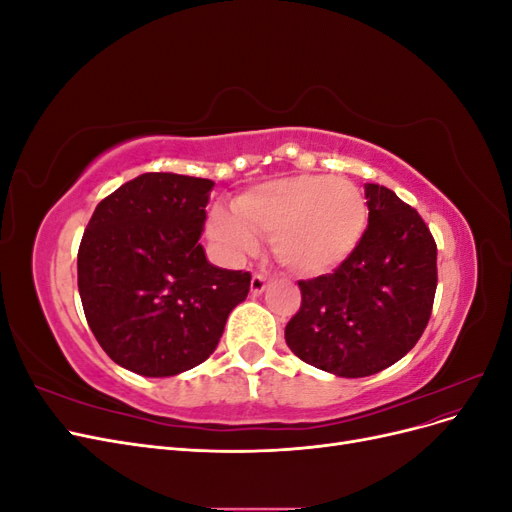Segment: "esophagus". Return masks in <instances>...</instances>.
Segmentation results:
<instances>
[{
  "label": "esophagus",
  "instance_id": "esophagus-1",
  "mask_svg": "<svg viewBox=\"0 0 512 512\" xmlns=\"http://www.w3.org/2000/svg\"><path fill=\"white\" fill-rule=\"evenodd\" d=\"M250 288H252V292H254V294H260L262 290L267 288V275H265V273H254V275H252V284H250Z\"/></svg>",
  "mask_w": 512,
  "mask_h": 512
}]
</instances>
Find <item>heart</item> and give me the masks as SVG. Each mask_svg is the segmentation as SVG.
<instances>
[{
  "label": "heart",
  "mask_w": 512,
  "mask_h": 512,
  "mask_svg": "<svg viewBox=\"0 0 512 512\" xmlns=\"http://www.w3.org/2000/svg\"><path fill=\"white\" fill-rule=\"evenodd\" d=\"M235 213L211 211L209 235L228 254L256 250L260 235H271L275 256L286 267L327 273L356 250L365 226L367 205L361 190L346 179L294 175L258 183L237 196Z\"/></svg>",
  "instance_id": "b5f03b06"
}]
</instances>
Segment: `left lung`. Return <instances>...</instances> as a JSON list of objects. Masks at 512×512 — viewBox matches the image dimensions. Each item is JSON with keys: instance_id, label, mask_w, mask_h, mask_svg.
Here are the masks:
<instances>
[{"instance_id": "1", "label": "left lung", "mask_w": 512, "mask_h": 512, "mask_svg": "<svg viewBox=\"0 0 512 512\" xmlns=\"http://www.w3.org/2000/svg\"><path fill=\"white\" fill-rule=\"evenodd\" d=\"M369 224L333 273L301 280L286 344L342 378L391 367L421 339L438 286V247L425 220L393 190L365 183Z\"/></svg>"}]
</instances>
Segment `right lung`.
Instances as JSON below:
<instances>
[{
  "instance_id": "obj_1",
  "label": "right lung",
  "mask_w": 512,
  "mask_h": 512,
  "mask_svg": "<svg viewBox=\"0 0 512 512\" xmlns=\"http://www.w3.org/2000/svg\"><path fill=\"white\" fill-rule=\"evenodd\" d=\"M211 179L145 173L96 207L79 247V292L102 350L134 374L177 376L209 359L250 271L213 267L205 230Z\"/></svg>"
}]
</instances>
